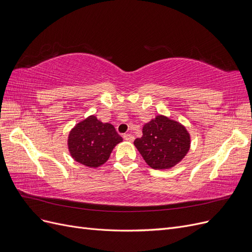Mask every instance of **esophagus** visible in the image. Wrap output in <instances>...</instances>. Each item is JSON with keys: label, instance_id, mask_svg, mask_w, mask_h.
I'll use <instances>...</instances> for the list:
<instances>
[{"label": "esophagus", "instance_id": "obj_1", "mask_svg": "<svg viewBox=\"0 0 252 252\" xmlns=\"http://www.w3.org/2000/svg\"><path fill=\"white\" fill-rule=\"evenodd\" d=\"M123 138H124V140H126L128 142H132L134 140V136L132 134H130V133H125L123 135Z\"/></svg>", "mask_w": 252, "mask_h": 252}]
</instances>
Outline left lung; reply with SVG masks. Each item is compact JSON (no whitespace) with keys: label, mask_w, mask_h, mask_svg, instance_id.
<instances>
[{"label":"left lung","mask_w":252,"mask_h":252,"mask_svg":"<svg viewBox=\"0 0 252 252\" xmlns=\"http://www.w3.org/2000/svg\"><path fill=\"white\" fill-rule=\"evenodd\" d=\"M143 135L133 144L151 168L170 169L186 157L191 139L180 122L158 114L143 126Z\"/></svg>","instance_id":"1"}]
</instances>
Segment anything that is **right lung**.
I'll use <instances>...</instances> for the list:
<instances>
[{
  "label": "right lung",
  "instance_id": "obj_1",
  "mask_svg": "<svg viewBox=\"0 0 252 252\" xmlns=\"http://www.w3.org/2000/svg\"><path fill=\"white\" fill-rule=\"evenodd\" d=\"M123 138L110 123H103L89 116L75 125L68 134L67 145L75 162L96 168L107 162L113 148Z\"/></svg>",
  "mask_w": 252,
  "mask_h": 252
}]
</instances>
